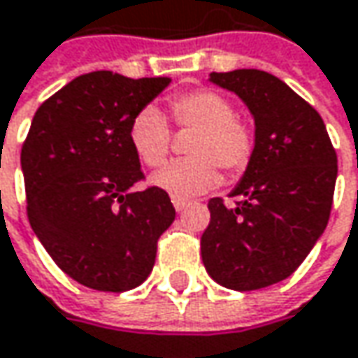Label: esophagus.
Returning a JSON list of instances; mask_svg holds the SVG:
<instances>
[{
	"label": "esophagus",
	"instance_id": "esophagus-1",
	"mask_svg": "<svg viewBox=\"0 0 358 358\" xmlns=\"http://www.w3.org/2000/svg\"><path fill=\"white\" fill-rule=\"evenodd\" d=\"M172 205H174V209L180 213V211H184L190 203H188V201H184V199H172Z\"/></svg>",
	"mask_w": 358,
	"mask_h": 358
}]
</instances>
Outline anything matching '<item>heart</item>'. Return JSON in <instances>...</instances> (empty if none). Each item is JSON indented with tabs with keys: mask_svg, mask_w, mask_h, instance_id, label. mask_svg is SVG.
Masks as SVG:
<instances>
[{
	"mask_svg": "<svg viewBox=\"0 0 358 358\" xmlns=\"http://www.w3.org/2000/svg\"><path fill=\"white\" fill-rule=\"evenodd\" d=\"M172 120L178 129L196 131L188 143V159H180L153 176V184L176 199L203 194L219 184V170L240 176L252 162L256 135L254 127L236 114V104L225 94L201 87L184 92L170 102ZM129 139L141 162L159 168L170 157L172 131L168 118L155 106L135 114Z\"/></svg>",
	"mask_w": 358,
	"mask_h": 358,
	"instance_id": "obj_1",
	"label": "heart"
}]
</instances>
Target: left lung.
Instances as JSON below:
<instances>
[{
  "instance_id": "obj_1",
  "label": "left lung",
  "mask_w": 358,
  "mask_h": 358,
  "mask_svg": "<svg viewBox=\"0 0 358 358\" xmlns=\"http://www.w3.org/2000/svg\"><path fill=\"white\" fill-rule=\"evenodd\" d=\"M213 83L242 98L256 145L231 196L211 199L201 238L207 273L234 291H256L291 276L324 234L338 174L326 124L313 106L260 69L215 73Z\"/></svg>"
}]
</instances>
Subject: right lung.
I'll return each instance as SVG.
<instances>
[{"label":"right lung","mask_w":358,"mask_h":358,"mask_svg":"<svg viewBox=\"0 0 358 358\" xmlns=\"http://www.w3.org/2000/svg\"><path fill=\"white\" fill-rule=\"evenodd\" d=\"M168 83L92 71L52 94L32 118L20 155L28 221L57 266L83 287H139L176 217L166 190H131L143 180L131 120Z\"/></svg>","instance_id":"obj_1"}]
</instances>
